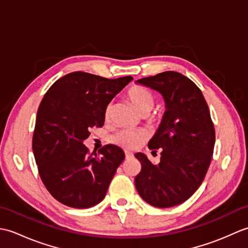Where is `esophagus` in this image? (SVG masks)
<instances>
[{
    "instance_id": "esophagus-1",
    "label": "esophagus",
    "mask_w": 248,
    "mask_h": 248,
    "mask_svg": "<svg viewBox=\"0 0 248 248\" xmlns=\"http://www.w3.org/2000/svg\"><path fill=\"white\" fill-rule=\"evenodd\" d=\"M124 155H125V159H127V160L132 159V157H133V154H132V152H130V151H124Z\"/></svg>"
}]
</instances>
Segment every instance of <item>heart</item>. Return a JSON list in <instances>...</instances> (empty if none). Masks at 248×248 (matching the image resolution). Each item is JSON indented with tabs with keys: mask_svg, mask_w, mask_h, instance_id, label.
<instances>
[{
	"mask_svg": "<svg viewBox=\"0 0 248 248\" xmlns=\"http://www.w3.org/2000/svg\"><path fill=\"white\" fill-rule=\"evenodd\" d=\"M128 97L140 115L149 114L155 104V94L143 86L131 88L128 93ZM110 114H112V104H108L105 108V118H109ZM147 139H148V133L144 130L124 129L116 132L110 140L115 145L123 148L135 149L143 145Z\"/></svg>",
	"mask_w": 248,
	"mask_h": 248,
	"instance_id": "1",
	"label": "heart"
}]
</instances>
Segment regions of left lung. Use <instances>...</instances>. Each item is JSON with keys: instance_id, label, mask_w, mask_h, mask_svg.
<instances>
[{"instance_id": "8db88e82", "label": "left lung", "mask_w": 248, "mask_h": 248, "mask_svg": "<svg viewBox=\"0 0 248 248\" xmlns=\"http://www.w3.org/2000/svg\"><path fill=\"white\" fill-rule=\"evenodd\" d=\"M135 83L160 93L165 102L161 124L148 143L149 149L162 150L161 161L154 164L146 155L135 154L141 164L135 187L154 207H175L197 191L211 162L215 131L208 104L196 84L179 72L165 71Z\"/></svg>"}]
</instances>
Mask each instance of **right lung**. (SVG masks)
Returning <instances> with one entry per match:
<instances>
[{
    "instance_id": "add662e5",
    "label": "right lung",
    "mask_w": 248,
    "mask_h": 248,
    "mask_svg": "<svg viewBox=\"0 0 248 248\" xmlns=\"http://www.w3.org/2000/svg\"><path fill=\"white\" fill-rule=\"evenodd\" d=\"M132 80L77 71L59 78L45 94L37 112L33 152L45 186L62 204L87 209L105 197L124 152L108 145L100 155H88L83 141L89 129L102 127L108 103Z\"/></svg>"
}]
</instances>
